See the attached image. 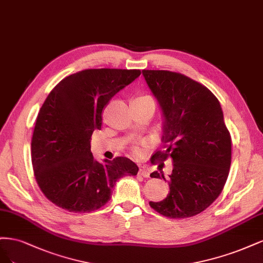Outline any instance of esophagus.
I'll return each instance as SVG.
<instances>
[{
    "instance_id": "obj_1",
    "label": "esophagus",
    "mask_w": 263,
    "mask_h": 263,
    "mask_svg": "<svg viewBox=\"0 0 263 263\" xmlns=\"http://www.w3.org/2000/svg\"><path fill=\"white\" fill-rule=\"evenodd\" d=\"M139 175L142 176V177H144V178H148V177H149V171H148V168H145V167L140 168Z\"/></svg>"
}]
</instances>
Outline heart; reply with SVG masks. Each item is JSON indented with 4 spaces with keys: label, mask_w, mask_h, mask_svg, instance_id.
I'll return each instance as SVG.
<instances>
[{
    "label": "heart",
    "mask_w": 263,
    "mask_h": 263,
    "mask_svg": "<svg viewBox=\"0 0 263 263\" xmlns=\"http://www.w3.org/2000/svg\"><path fill=\"white\" fill-rule=\"evenodd\" d=\"M138 98H141V99H153L149 95H142V96H140ZM132 152H133V154H135V155H140L141 154V149L138 146H133L132 147Z\"/></svg>",
    "instance_id": "1"
}]
</instances>
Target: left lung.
I'll return each mask as SVG.
<instances>
[{"label": "left lung", "mask_w": 263, "mask_h": 263, "mask_svg": "<svg viewBox=\"0 0 263 263\" xmlns=\"http://www.w3.org/2000/svg\"><path fill=\"white\" fill-rule=\"evenodd\" d=\"M148 87L165 117L163 151L152 164L171 157L169 194L152 209L169 218L200 214L213 203L226 183L232 162V139L218 99L208 87L181 73L143 70ZM152 178H166L154 172Z\"/></svg>", "instance_id": "8db88e82"}]
</instances>
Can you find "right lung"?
I'll return each instance as SVG.
<instances>
[{
	"label": "right lung",
	"mask_w": 263,
	"mask_h": 263,
	"mask_svg": "<svg viewBox=\"0 0 263 263\" xmlns=\"http://www.w3.org/2000/svg\"><path fill=\"white\" fill-rule=\"evenodd\" d=\"M140 75V70H83L50 91L33 129L31 163L41 192L57 206L74 213L96 211L111 198L119 178L138 174L126 157L96 162L90 138L101 129L108 101Z\"/></svg>",
	"instance_id": "obj_1"
}]
</instances>
